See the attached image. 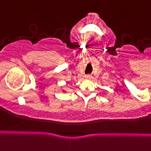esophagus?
I'll return each mask as SVG.
<instances>
[{"instance_id": "34e87169", "label": "esophagus", "mask_w": 151, "mask_h": 151, "mask_svg": "<svg viewBox=\"0 0 151 151\" xmlns=\"http://www.w3.org/2000/svg\"><path fill=\"white\" fill-rule=\"evenodd\" d=\"M91 78H92V76H91V75H86V76H85V78H86V79H90Z\"/></svg>"}]
</instances>
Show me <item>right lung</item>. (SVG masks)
Returning a JSON list of instances; mask_svg holds the SVG:
<instances>
[{
	"label": "right lung",
	"mask_w": 151,
	"mask_h": 151,
	"mask_svg": "<svg viewBox=\"0 0 151 151\" xmlns=\"http://www.w3.org/2000/svg\"><path fill=\"white\" fill-rule=\"evenodd\" d=\"M62 91H63V92H66V91H65V90H62Z\"/></svg>",
	"instance_id": "obj_1"
}]
</instances>
